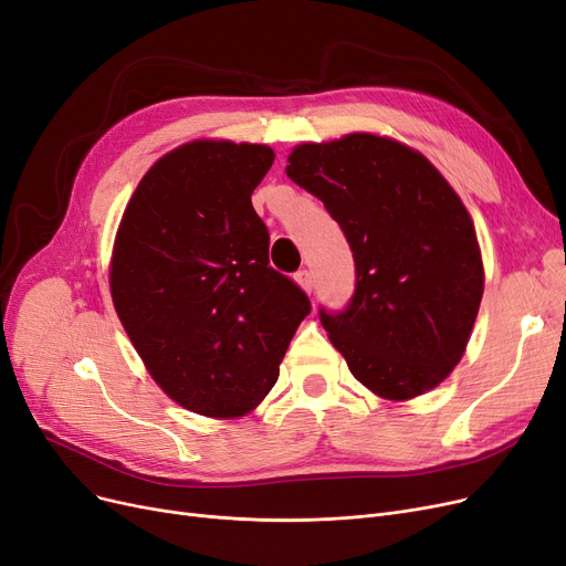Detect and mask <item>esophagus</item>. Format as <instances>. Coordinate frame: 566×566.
<instances>
[{
  "label": "esophagus",
  "instance_id": "34e87169",
  "mask_svg": "<svg viewBox=\"0 0 566 566\" xmlns=\"http://www.w3.org/2000/svg\"><path fill=\"white\" fill-rule=\"evenodd\" d=\"M296 282L307 291V294L312 291V286H315V280H312V272H310V270H305V268L296 272Z\"/></svg>",
  "mask_w": 566,
  "mask_h": 566
}]
</instances>
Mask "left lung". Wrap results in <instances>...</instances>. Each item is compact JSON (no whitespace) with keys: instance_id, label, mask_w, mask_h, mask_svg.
Returning <instances> with one entry per match:
<instances>
[{"instance_id":"obj_1","label":"left lung","mask_w":566,"mask_h":566,"mask_svg":"<svg viewBox=\"0 0 566 566\" xmlns=\"http://www.w3.org/2000/svg\"><path fill=\"white\" fill-rule=\"evenodd\" d=\"M286 175L319 198L354 256V294L319 322L354 378L403 401L462 359L483 298V261L467 207L408 146L354 133L303 144Z\"/></svg>"}]
</instances>
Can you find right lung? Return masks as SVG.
<instances>
[{"instance_id": "1", "label": "right lung", "mask_w": 566, "mask_h": 566, "mask_svg": "<svg viewBox=\"0 0 566 566\" xmlns=\"http://www.w3.org/2000/svg\"><path fill=\"white\" fill-rule=\"evenodd\" d=\"M272 160L263 144H184L144 175L118 226L116 315L160 389L198 415L254 410L312 310L270 268L251 207Z\"/></svg>"}]
</instances>
